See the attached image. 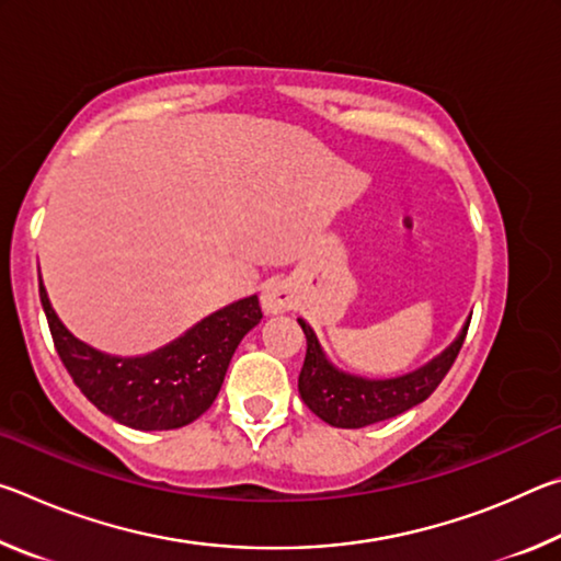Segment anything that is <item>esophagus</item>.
<instances>
[{"mask_svg": "<svg viewBox=\"0 0 561 561\" xmlns=\"http://www.w3.org/2000/svg\"><path fill=\"white\" fill-rule=\"evenodd\" d=\"M294 304L291 291L284 287L282 282H272L264 287L262 291V309L267 311V314H282V311H289Z\"/></svg>", "mask_w": 561, "mask_h": 561, "instance_id": "obj_1", "label": "esophagus"}]
</instances>
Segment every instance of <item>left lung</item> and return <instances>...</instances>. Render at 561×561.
<instances>
[{"instance_id": "left-lung-1", "label": "left lung", "mask_w": 561, "mask_h": 561, "mask_svg": "<svg viewBox=\"0 0 561 561\" xmlns=\"http://www.w3.org/2000/svg\"><path fill=\"white\" fill-rule=\"evenodd\" d=\"M470 317L443 354L415 371L396 378H364L341 371L327 358L314 329L304 319H297L307 336V356H304L299 374L301 401L309 405L311 413H317L321 421L334 428H364V425L401 415L408 408L423 403L450 371L453 360L460 354L465 334H468Z\"/></svg>"}]
</instances>
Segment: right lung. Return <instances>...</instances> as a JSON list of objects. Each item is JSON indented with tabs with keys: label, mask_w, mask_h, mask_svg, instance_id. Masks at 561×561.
Masks as SVG:
<instances>
[{
	"label": "right lung",
	"mask_w": 561,
	"mask_h": 561,
	"mask_svg": "<svg viewBox=\"0 0 561 561\" xmlns=\"http://www.w3.org/2000/svg\"><path fill=\"white\" fill-rule=\"evenodd\" d=\"M39 297L73 383L101 413L136 431H173L201 417L220 393L234 348L262 319L260 299L252 294L146 356H113L83 344L64 327L42 277Z\"/></svg>",
	"instance_id": "obj_1"
}]
</instances>
